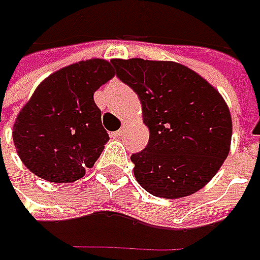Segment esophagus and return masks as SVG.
I'll use <instances>...</instances> for the list:
<instances>
[{
    "label": "esophagus",
    "mask_w": 260,
    "mask_h": 260,
    "mask_svg": "<svg viewBox=\"0 0 260 260\" xmlns=\"http://www.w3.org/2000/svg\"><path fill=\"white\" fill-rule=\"evenodd\" d=\"M123 133H124V130H123V128H121V130H117V132H114V133H111V137L117 139V137H120Z\"/></svg>",
    "instance_id": "obj_1"
}]
</instances>
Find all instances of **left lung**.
<instances>
[{
  "instance_id": "8db88e82",
  "label": "left lung",
  "mask_w": 260,
  "mask_h": 260,
  "mask_svg": "<svg viewBox=\"0 0 260 260\" xmlns=\"http://www.w3.org/2000/svg\"><path fill=\"white\" fill-rule=\"evenodd\" d=\"M117 76L142 103L149 143L132 155L149 194L182 198L204 188L229 156L232 115L220 92L192 69L171 60L113 59Z\"/></svg>"
}]
</instances>
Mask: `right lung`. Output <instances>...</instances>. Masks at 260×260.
<instances>
[{
	"label": "right lung",
	"instance_id": "right-lung-1",
	"mask_svg": "<svg viewBox=\"0 0 260 260\" xmlns=\"http://www.w3.org/2000/svg\"><path fill=\"white\" fill-rule=\"evenodd\" d=\"M114 71L105 59L81 60L40 82L20 110L13 140L24 166L56 184L81 179L110 140L94 92Z\"/></svg>",
	"mask_w": 260,
	"mask_h": 260
}]
</instances>
